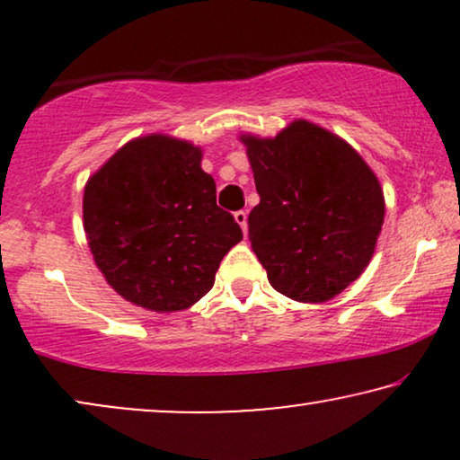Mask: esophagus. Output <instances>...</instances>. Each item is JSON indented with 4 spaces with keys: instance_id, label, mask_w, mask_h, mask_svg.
<instances>
[{
    "instance_id": "obj_1",
    "label": "esophagus",
    "mask_w": 460,
    "mask_h": 460,
    "mask_svg": "<svg viewBox=\"0 0 460 460\" xmlns=\"http://www.w3.org/2000/svg\"><path fill=\"white\" fill-rule=\"evenodd\" d=\"M234 219H236V224L243 228V232H247V211H236Z\"/></svg>"
}]
</instances>
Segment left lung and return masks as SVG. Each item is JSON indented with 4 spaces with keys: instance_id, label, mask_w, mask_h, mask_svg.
<instances>
[{
    "instance_id": "left-lung-1",
    "label": "left lung",
    "mask_w": 460,
    "mask_h": 460,
    "mask_svg": "<svg viewBox=\"0 0 460 460\" xmlns=\"http://www.w3.org/2000/svg\"><path fill=\"white\" fill-rule=\"evenodd\" d=\"M241 140L260 194L249 241L270 285L304 304L332 299L375 253L385 216L379 180L348 142L314 123Z\"/></svg>"
}]
</instances>
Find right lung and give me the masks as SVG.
<instances>
[{
	"mask_svg": "<svg viewBox=\"0 0 460 460\" xmlns=\"http://www.w3.org/2000/svg\"><path fill=\"white\" fill-rule=\"evenodd\" d=\"M200 150L169 136L125 144L84 194V228L115 291L155 312H178L211 291L224 255L243 241L216 203Z\"/></svg>",
	"mask_w": 460,
	"mask_h": 460,
	"instance_id": "add662e5",
	"label": "right lung"
}]
</instances>
